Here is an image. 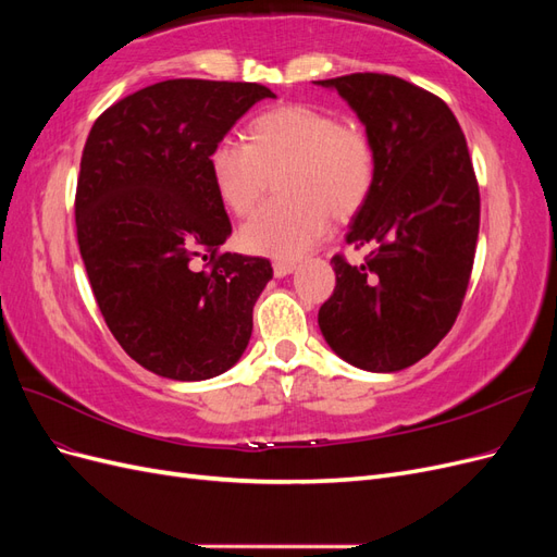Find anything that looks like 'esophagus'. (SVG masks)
I'll use <instances>...</instances> for the list:
<instances>
[{
    "label": "esophagus",
    "mask_w": 557,
    "mask_h": 557,
    "mask_svg": "<svg viewBox=\"0 0 557 557\" xmlns=\"http://www.w3.org/2000/svg\"><path fill=\"white\" fill-rule=\"evenodd\" d=\"M295 272V262H288V260H276L274 262V274L281 278V276H288Z\"/></svg>",
    "instance_id": "1"
}]
</instances>
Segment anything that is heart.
<instances>
[{
	"mask_svg": "<svg viewBox=\"0 0 557 557\" xmlns=\"http://www.w3.org/2000/svg\"><path fill=\"white\" fill-rule=\"evenodd\" d=\"M248 144L221 139L209 153L215 195L234 215L258 209L276 176L281 199L242 230L250 252L297 258L325 237L330 213L356 215L372 195L376 153L364 127L311 104H281L246 125Z\"/></svg>",
	"mask_w": 557,
	"mask_h": 557,
	"instance_id": "obj_1",
	"label": "heart"
}]
</instances>
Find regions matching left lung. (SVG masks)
Returning <instances> with one entry per match:
<instances>
[{
  "instance_id": "1",
  "label": "left lung",
  "mask_w": 557,
  "mask_h": 557,
  "mask_svg": "<svg viewBox=\"0 0 557 557\" xmlns=\"http://www.w3.org/2000/svg\"><path fill=\"white\" fill-rule=\"evenodd\" d=\"M318 86L346 99L376 153L372 195L346 234L372 250L362 264L332 258L318 325L352 367L399 372L450 332L474 267L481 197L467 139L444 99L404 78L364 72Z\"/></svg>"
}]
</instances>
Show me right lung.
Listing matches in <instances>:
<instances>
[{
    "mask_svg": "<svg viewBox=\"0 0 557 557\" xmlns=\"http://www.w3.org/2000/svg\"><path fill=\"white\" fill-rule=\"evenodd\" d=\"M274 92L260 83L172 78L97 117L76 183L83 264L115 342L148 372L205 381L237 364L267 258L223 252L232 223L209 153Z\"/></svg>",
    "mask_w": 557,
    "mask_h": 557,
    "instance_id": "add662e5",
    "label": "right lung"
}]
</instances>
